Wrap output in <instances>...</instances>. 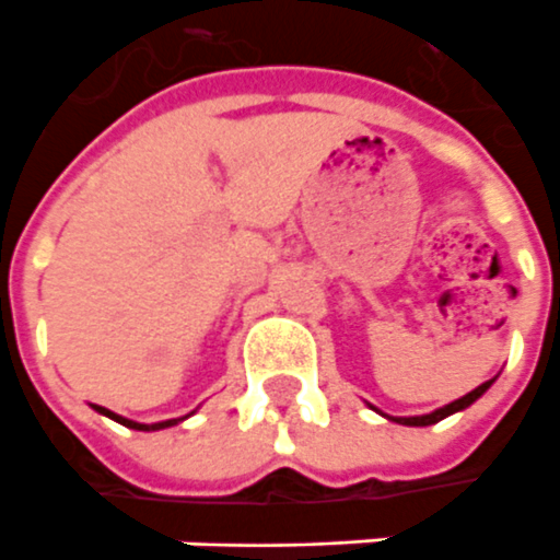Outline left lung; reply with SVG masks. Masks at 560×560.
Here are the masks:
<instances>
[{
  "instance_id": "obj_1",
  "label": "left lung",
  "mask_w": 560,
  "mask_h": 560,
  "mask_svg": "<svg viewBox=\"0 0 560 560\" xmlns=\"http://www.w3.org/2000/svg\"><path fill=\"white\" fill-rule=\"evenodd\" d=\"M490 385H492V380H490V383L478 385L475 392H469V395H463V397H459V400L448 404V407H442V409H436V412H430V416L395 418V421H400V424H409V428H428V424H436V421H442V418L451 416V412H459V409H466V407H469V404H475V400H478V397L483 395V392H487Z\"/></svg>"
}]
</instances>
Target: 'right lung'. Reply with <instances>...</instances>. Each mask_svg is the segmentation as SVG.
I'll use <instances>...</instances> for the list:
<instances>
[{"label":"right lung","instance_id":"1","mask_svg":"<svg viewBox=\"0 0 560 560\" xmlns=\"http://www.w3.org/2000/svg\"><path fill=\"white\" fill-rule=\"evenodd\" d=\"M97 409H101L103 416L115 418L118 424H124V428H132V430H160V428H172V424H177V418H172V421H160V424H136V421H127V418L115 416V412H109V409H103V407H97Z\"/></svg>","mask_w":560,"mask_h":560}]
</instances>
